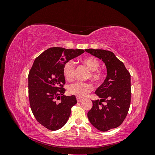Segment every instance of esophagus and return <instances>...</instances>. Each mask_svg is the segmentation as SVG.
Wrapping results in <instances>:
<instances>
[{"mask_svg":"<svg viewBox=\"0 0 155 155\" xmlns=\"http://www.w3.org/2000/svg\"><path fill=\"white\" fill-rule=\"evenodd\" d=\"M77 99V101L78 102V103H80V102H81L82 101H83V99H81V98H79V97H77L76 98Z\"/></svg>","mask_w":155,"mask_h":155,"instance_id":"34e87169","label":"esophagus"}]
</instances>
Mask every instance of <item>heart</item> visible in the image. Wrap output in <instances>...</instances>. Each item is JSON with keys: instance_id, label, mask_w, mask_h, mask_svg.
Returning a JSON list of instances; mask_svg holds the SVG:
<instances>
[{"instance_id": "obj_1", "label": "heart", "mask_w": 155, "mask_h": 155, "mask_svg": "<svg viewBox=\"0 0 155 155\" xmlns=\"http://www.w3.org/2000/svg\"><path fill=\"white\" fill-rule=\"evenodd\" d=\"M81 62L90 70L87 78L96 84L101 83L104 79V72L99 69L100 63L96 58L89 56L82 59ZM75 66L72 61H68L63 67V74L66 80L70 81L74 79ZM93 90L91 83L87 82H78L72 84L68 87V92L70 94L76 96L77 97H85Z\"/></svg>"}]
</instances>
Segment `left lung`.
I'll return each instance as SVG.
<instances>
[{
    "mask_svg": "<svg viewBox=\"0 0 155 155\" xmlns=\"http://www.w3.org/2000/svg\"><path fill=\"white\" fill-rule=\"evenodd\" d=\"M85 51L101 59L107 71L104 82L95 92L100 100L92 101L88 118L94 127L101 131L118 127L125 119L130 107V74L123 62L112 51L92 48L86 49Z\"/></svg>",
    "mask_w": 155,
    "mask_h": 155,
    "instance_id": "obj_1",
    "label": "left lung"
}]
</instances>
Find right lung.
<instances>
[{"label": "right lung", "mask_w": 155, "mask_h": 155, "mask_svg": "<svg viewBox=\"0 0 155 155\" xmlns=\"http://www.w3.org/2000/svg\"><path fill=\"white\" fill-rule=\"evenodd\" d=\"M85 51L50 48L36 58L28 74V94L32 113L46 129L56 130L68 121L76 96L64 95V64ZM59 99L60 102H57Z\"/></svg>", "instance_id": "add662e5"}]
</instances>
